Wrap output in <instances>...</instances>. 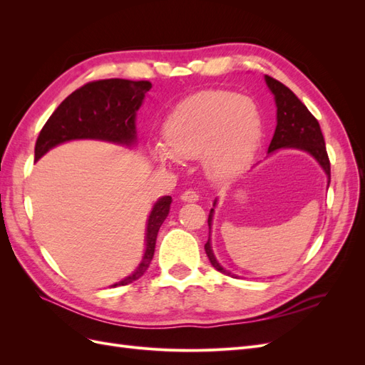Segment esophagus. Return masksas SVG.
Segmentation results:
<instances>
[{"mask_svg": "<svg viewBox=\"0 0 365 365\" xmlns=\"http://www.w3.org/2000/svg\"><path fill=\"white\" fill-rule=\"evenodd\" d=\"M181 200L184 201V202H196V201H200V195H197V192H195V190H185L182 195H181Z\"/></svg>", "mask_w": 365, "mask_h": 365, "instance_id": "esophagus-1", "label": "esophagus"}]
</instances>
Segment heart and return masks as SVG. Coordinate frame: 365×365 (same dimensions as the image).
I'll use <instances>...</instances> for the list:
<instances>
[{
    "label": "heart",
    "mask_w": 365,
    "mask_h": 365,
    "mask_svg": "<svg viewBox=\"0 0 365 365\" xmlns=\"http://www.w3.org/2000/svg\"><path fill=\"white\" fill-rule=\"evenodd\" d=\"M165 144L150 155L163 168L180 160H202L208 176L230 180L244 172L256 153L263 121L251 98L225 91H204L187 97L164 123Z\"/></svg>",
    "instance_id": "b5f03b06"
}]
</instances>
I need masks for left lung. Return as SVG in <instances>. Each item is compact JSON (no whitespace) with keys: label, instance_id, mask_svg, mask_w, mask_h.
<instances>
[{"label":"left lung","instance_id":"left-lung-1","mask_svg":"<svg viewBox=\"0 0 365 365\" xmlns=\"http://www.w3.org/2000/svg\"><path fill=\"white\" fill-rule=\"evenodd\" d=\"M264 81H267V85L274 94L275 106H277V126H275V132L268 148V153L282 148L306 150L319 163L330 182V161L327 157L326 143L318 120L309 113V109L304 106V103H302L300 98H298L288 86L279 81H275L271 76H264ZM213 205H216V202ZM213 212L215 210L212 208L208 215L210 228H212ZM205 252L210 263H212L219 272L231 275V272L220 267L216 257L213 256L210 239L205 244Z\"/></svg>","mask_w":365,"mask_h":365}]
</instances>
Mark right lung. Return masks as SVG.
<instances>
[{"instance_id": "1", "label": "right lung", "mask_w": 365, "mask_h": 365, "mask_svg": "<svg viewBox=\"0 0 365 365\" xmlns=\"http://www.w3.org/2000/svg\"><path fill=\"white\" fill-rule=\"evenodd\" d=\"M149 81L103 79L88 82L71 93L56 108L39 132L35 146V161L61 143L91 138L130 146L135 143V115L145 94L150 90ZM172 204L170 196H163L153 205L148 219L146 251L138 268L126 279L113 284L125 286L138 280L149 268L155 252L157 235Z\"/></svg>"}]
</instances>
